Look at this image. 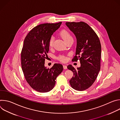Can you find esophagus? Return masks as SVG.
I'll return each mask as SVG.
<instances>
[{"label":"esophagus","mask_w":120,"mask_h":120,"mask_svg":"<svg viewBox=\"0 0 120 120\" xmlns=\"http://www.w3.org/2000/svg\"><path fill=\"white\" fill-rule=\"evenodd\" d=\"M63 68H64V69H66V68H67V66H66V65H63Z\"/></svg>","instance_id":"34e87169"}]
</instances>
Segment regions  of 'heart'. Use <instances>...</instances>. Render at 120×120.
Masks as SVG:
<instances>
[{"label": "heart", "mask_w": 120, "mask_h": 120, "mask_svg": "<svg viewBox=\"0 0 120 120\" xmlns=\"http://www.w3.org/2000/svg\"><path fill=\"white\" fill-rule=\"evenodd\" d=\"M59 35L65 43L70 39H73L70 33L66 29H63L60 31L59 32ZM53 43L54 38L53 37H51L49 40L48 42V45L50 47L53 46ZM59 59L62 61H65L66 60V57L63 56H60L59 57Z\"/></svg>", "instance_id": "heart-1"}]
</instances>
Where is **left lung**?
Returning a JSON list of instances; mask_svg holds the SVG:
<instances>
[{"label":"left lung","instance_id":"obj_1","mask_svg":"<svg viewBox=\"0 0 120 120\" xmlns=\"http://www.w3.org/2000/svg\"><path fill=\"white\" fill-rule=\"evenodd\" d=\"M65 25L76 38L75 56L72 61L79 59L81 64L77 69L71 64L67 66L74 73L69 82L73 89L83 91L93 84L100 70V41L94 30L85 22H66Z\"/></svg>","mask_w":120,"mask_h":120}]
</instances>
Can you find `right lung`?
Returning <instances> with one entry per match:
<instances>
[{
    "label": "right lung",
    "mask_w": 120,
    "mask_h": 120,
    "mask_svg": "<svg viewBox=\"0 0 120 120\" xmlns=\"http://www.w3.org/2000/svg\"><path fill=\"white\" fill-rule=\"evenodd\" d=\"M61 24L38 25L28 33L24 41L21 55L22 71L30 86L38 92L52 90L56 78L63 70L60 64H55L50 69L45 66L49 50V40Z\"/></svg>",
    "instance_id": "obj_1"
}]
</instances>
